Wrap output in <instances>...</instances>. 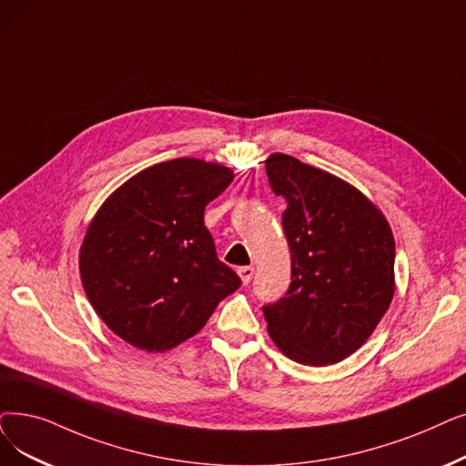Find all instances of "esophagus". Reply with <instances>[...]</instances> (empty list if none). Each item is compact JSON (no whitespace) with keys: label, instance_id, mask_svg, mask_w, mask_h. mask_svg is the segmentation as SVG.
Segmentation results:
<instances>
[{"label":"esophagus","instance_id":"34e87169","mask_svg":"<svg viewBox=\"0 0 466 466\" xmlns=\"http://www.w3.org/2000/svg\"><path fill=\"white\" fill-rule=\"evenodd\" d=\"M238 274H239L241 281H244V286H248V283L253 278V274H255V268L253 267H241V268H238Z\"/></svg>","mask_w":466,"mask_h":466}]
</instances>
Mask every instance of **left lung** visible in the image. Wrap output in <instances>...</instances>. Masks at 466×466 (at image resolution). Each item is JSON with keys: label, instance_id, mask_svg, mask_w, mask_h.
Masks as SVG:
<instances>
[{"label": "left lung", "instance_id": "left-lung-1", "mask_svg": "<svg viewBox=\"0 0 466 466\" xmlns=\"http://www.w3.org/2000/svg\"><path fill=\"white\" fill-rule=\"evenodd\" d=\"M268 183L286 198L291 249L286 297L265 305L276 347L305 366H331L375 331L394 297V236L380 209L328 171L270 154Z\"/></svg>", "mask_w": 466, "mask_h": 466}]
</instances>
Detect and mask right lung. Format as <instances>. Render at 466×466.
Instances as JSON below:
<instances>
[{
  "label": "right lung",
  "mask_w": 466,
  "mask_h": 466,
  "mask_svg": "<svg viewBox=\"0 0 466 466\" xmlns=\"http://www.w3.org/2000/svg\"><path fill=\"white\" fill-rule=\"evenodd\" d=\"M232 178L220 164L169 159L126 180L89 222L79 276L100 319L129 345L175 349L241 286L204 225Z\"/></svg>",
  "instance_id": "obj_1"
}]
</instances>
